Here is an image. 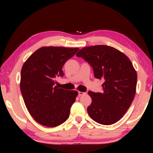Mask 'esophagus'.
Listing matches in <instances>:
<instances>
[{"label": "esophagus", "mask_w": 153, "mask_h": 153, "mask_svg": "<svg viewBox=\"0 0 153 153\" xmlns=\"http://www.w3.org/2000/svg\"><path fill=\"white\" fill-rule=\"evenodd\" d=\"M86 94V93H84V92H81V91H79V97H81V96L82 95H84Z\"/></svg>", "instance_id": "1"}]
</instances>
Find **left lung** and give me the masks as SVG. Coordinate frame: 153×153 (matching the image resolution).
<instances>
[{
    "instance_id": "left-lung-1",
    "label": "left lung",
    "mask_w": 153,
    "mask_h": 153,
    "mask_svg": "<svg viewBox=\"0 0 153 153\" xmlns=\"http://www.w3.org/2000/svg\"><path fill=\"white\" fill-rule=\"evenodd\" d=\"M76 56L93 67L94 76L103 79L102 93L89 91L92 102L87 111L100 124L112 125L122 118L136 93L137 74L131 60L119 50L107 45L81 49Z\"/></svg>"
}]
</instances>
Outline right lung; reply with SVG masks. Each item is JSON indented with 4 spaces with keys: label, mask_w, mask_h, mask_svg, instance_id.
Returning <instances> with one entry per match:
<instances>
[{
    "label": "right lung",
    "mask_w": 153,
    "mask_h": 153,
    "mask_svg": "<svg viewBox=\"0 0 153 153\" xmlns=\"http://www.w3.org/2000/svg\"><path fill=\"white\" fill-rule=\"evenodd\" d=\"M79 48L42 47L23 65L20 89L29 114L43 126L61 125L70 116L78 92L54 86L56 76L64 75L62 66Z\"/></svg>",
    "instance_id": "right-lung-1"
}]
</instances>
